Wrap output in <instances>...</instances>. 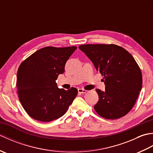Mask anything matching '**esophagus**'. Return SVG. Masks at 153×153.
Here are the masks:
<instances>
[{
	"mask_svg": "<svg viewBox=\"0 0 153 153\" xmlns=\"http://www.w3.org/2000/svg\"><path fill=\"white\" fill-rule=\"evenodd\" d=\"M77 91H78V93H86L87 91L84 89H82V88H79L77 89Z\"/></svg>",
	"mask_w": 153,
	"mask_h": 153,
	"instance_id": "1",
	"label": "esophagus"
}]
</instances>
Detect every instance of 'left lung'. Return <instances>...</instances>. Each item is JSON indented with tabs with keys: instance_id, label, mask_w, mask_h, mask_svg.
Listing matches in <instances>:
<instances>
[{
	"instance_id": "1",
	"label": "left lung",
	"mask_w": 153,
	"mask_h": 153,
	"mask_svg": "<svg viewBox=\"0 0 153 153\" xmlns=\"http://www.w3.org/2000/svg\"><path fill=\"white\" fill-rule=\"evenodd\" d=\"M103 76L105 90L96 89L99 100L94 106L102 118L116 120L133 108L142 87V74L132 55L114 44H87L79 47Z\"/></svg>"
}]
</instances>
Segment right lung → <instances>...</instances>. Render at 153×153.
<instances>
[{
	"mask_svg": "<svg viewBox=\"0 0 153 153\" xmlns=\"http://www.w3.org/2000/svg\"><path fill=\"white\" fill-rule=\"evenodd\" d=\"M76 47H46L19 65L16 86L23 108L38 121L48 122L62 116L77 95V89H59L56 80L64 72L68 58Z\"/></svg>",
	"mask_w": 153,
	"mask_h": 153,
	"instance_id": "obj_1",
	"label": "right lung"
}]
</instances>
